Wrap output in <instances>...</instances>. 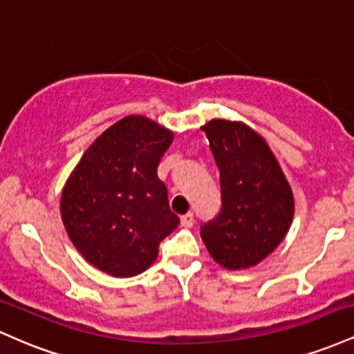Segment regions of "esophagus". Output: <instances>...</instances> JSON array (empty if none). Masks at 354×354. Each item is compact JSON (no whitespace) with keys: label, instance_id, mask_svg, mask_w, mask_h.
Listing matches in <instances>:
<instances>
[{"label":"esophagus","instance_id":"1","mask_svg":"<svg viewBox=\"0 0 354 354\" xmlns=\"http://www.w3.org/2000/svg\"><path fill=\"white\" fill-rule=\"evenodd\" d=\"M194 225V214L186 213L185 216H181V226L183 228H191Z\"/></svg>","mask_w":354,"mask_h":354}]
</instances>
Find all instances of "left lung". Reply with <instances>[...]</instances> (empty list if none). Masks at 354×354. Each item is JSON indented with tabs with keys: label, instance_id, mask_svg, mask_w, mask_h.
<instances>
[{
	"label": "left lung",
	"instance_id": "1",
	"mask_svg": "<svg viewBox=\"0 0 354 354\" xmlns=\"http://www.w3.org/2000/svg\"><path fill=\"white\" fill-rule=\"evenodd\" d=\"M219 169L221 208L201 225L209 254L228 270L258 265L286 236L295 201L290 185L261 136L236 121L203 126Z\"/></svg>",
	"mask_w": 354,
	"mask_h": 354
}]
</instances>
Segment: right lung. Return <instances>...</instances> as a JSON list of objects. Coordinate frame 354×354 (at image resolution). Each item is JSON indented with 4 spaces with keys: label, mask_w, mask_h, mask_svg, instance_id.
<instances>
[{
    "label": "right lung",
    "mask_w": 354,
    "mask_h": 354,
    "mask_svg": "<svg viewBox=\"0 0 354 354\" xmlns=\"http://www.w3.org/2000/svg\"><path fill=\"white\" fill-rule=\"evenodd\" d=\"M173 133L145 116H126L88 148L61 196V218L83 258L129 278L156 259L180 225L158 178Z\"/></svg>",
    "instance_id": "1"
}]
</instances>
